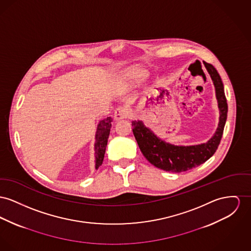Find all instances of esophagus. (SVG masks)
I'll return each mask as SVG.
<instances>
[{
    "label": "esophagus",
    "instance_id": "esophagus-1",
    "mask_svg": "<svg viewBox=\"0 0 251 251\" xmlns=\"http://www.w3.org/2000/svg\"><path fill=\"white\" fill-rule=\"evenodd\" d=\"M127 116H128V111L126 107H123V106L117 107L114 112V119L117 121L126 119V118H127Z\"/></svg>",
    "mask_w": 251,
    "mask_h": 251
}]
</instances>
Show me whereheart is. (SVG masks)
Here are the masks:
<instances>
[{
  "instance_id": "1",
  "label": "heart",
  "mask_w": 251,
  "mask_h": 251,
  "mask_svg": "<svg viewBox=\"0 0 251 251\" xmlns=\"http://www.w3.org/2000/svg\"><path fill=\"white\" fill-rule=\"evenodd\" d=\"M145 76L144 72L138 68H130L125 73V79L130 83H136Z\"/></svg>"
}]
</instances>
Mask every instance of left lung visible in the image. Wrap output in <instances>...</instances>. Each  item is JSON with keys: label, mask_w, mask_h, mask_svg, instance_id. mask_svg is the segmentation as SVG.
Wrapping results in <instances>:
<instances>
[{"label": "left lung", "mask_w": 251, "mask_h": 251, "mask_svg": "<svg viewBox=\"0 0 251 251\" xmlns=\"http://www.w3.org/2000/svg\"><path fill=\"white\" fill-rule=\"evenodd\" d=\"M203 64L215 86L220 111L217 130L206 143L186 147L174 146L158 138L142 121H133L132 131L138 146L146 159L154 167L169 172H184L203 164L217 151L227 117V102L224 84L216 68L210 64L204 62Z\"/></svg>", "instance_id": "left-lung-1"}]
</instances>
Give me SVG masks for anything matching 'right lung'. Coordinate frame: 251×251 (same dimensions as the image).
Wrapping results in <instances>:
<instances>
[{
    "label": "right lung",
    "instance_id": "right-lung-1",
    "mask_svg": "<svg viewBox=\"0 0 251 251\" xmlns=\"http://www.w3.org/2000/svg\"><path fill=\"white\" fill-rule=\"evenodd\" d=\"M111 117H107L100 121L97 132L95 136V167L96 169L102 164L105 149L107 145V139L111 128Z\"/></svg>",
    "mask_w": 251,
    "mask_h": 251
}]
</instances>
